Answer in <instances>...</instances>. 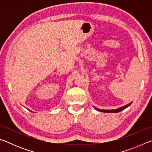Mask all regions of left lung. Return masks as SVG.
<instances>
[{
    "mask_svg": "<svg viewBox=\"0 0 152 152\" xmlns=\"http://www.w3.org/2000/svg\"><path fill=\"white\" fill-rule=\"evenodd\" d=\"M132 103H129L127 105H125L124 107H120L119 109H115V110H102V109H96V108H95L97 110H99V111H101V112H104V113H119L120 111H121V110L125 109L126 108H127L129 106H130V104Z\"/></svg>",
    "mask_w": 152,
    "mask_h": 152,
    "instance_id": "1",
    "label": "left lung"
}]
</instances>
